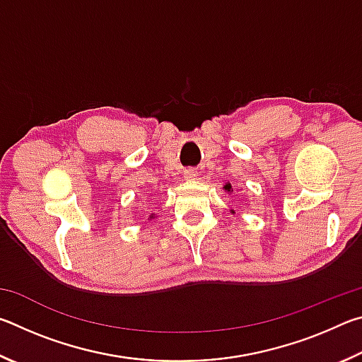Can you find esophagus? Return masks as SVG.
Segmentation results:
<instances>
[{
  "label": "esophagus",
  "instance_id": "obj_1",
  "mask_svg": "<svg viewBox=\"0 0 362 362\" xmlns=\"http://www.w3.org/2000/svg\"><path fill=\"white\" fill-rule=\"evenodd\" d=\"M183 177H185L187 180H194L196 177H198V170L193 169V168H188L183 170Z\"/></svg>",
  "mask_w": 362,
  "mask_h": 362
}]
</instances>
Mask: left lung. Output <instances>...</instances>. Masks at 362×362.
<instances>
[{
	"label": "left lung",
	"instance_id": "8db88e82",
	"mask_svg": "<svg viewBox=\"0 0 362 362\" xmlns=\"http://www.w3.org/2000/svg\"><path fill=\"white\" fill-rule=\"evenodd\" d=\"M225 189H228V192H230V189H231V185H230V183H226V185L223 187Z\"/></svg>",
	"mask_w": 362,
	"mask_h": 362
}]
</instances>
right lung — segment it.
Returning <instances> with one entry per match:
<instances>
[{"mask_svg":"<svg viewBox=\"0 0 362 362\" xmlns=\"http://www.w3.org/2000/svg\"><path fill=\"white\" fill-rule=\"evenodd\" d=\"M153 217H155V216H153V214H151V216H150V218H153Z\"/></svg>","mask_w":362,"mask_h":362,"instance_id":"add662e5","label":"right lung"}]
</instances>
